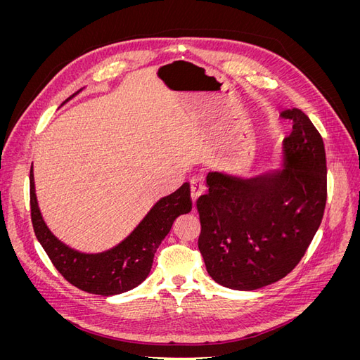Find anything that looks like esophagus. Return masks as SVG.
Instances as JSON below:
<instances>
[{"instance_id": "obj_1", "label": "esophagus", "mask_w": 360, "mask_h": 360, "mask_svg": "<svg viewBox=\"0 0 360 360\" xmlns=\"http://www.w3.org/2000/svg\"><path fill=\"white\" fill-rule=\"evenodd\" d=\"M204 189H205V186H204V180H202L201 176H197V177H192L191 179V197H192V201H197V198L204 192Z\"/></svg>"}]
</instances>
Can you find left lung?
Masks as SVG:
<instances>
[{"mask_svg": "<svg viewBox=\"0 0 360 360\" xmlns=\"http://www.w3.org/2000/svg\"><path fill=\"white\" fill-rule=\"evenodd\" d=\"M279 115L292 122L282 141V169L248 180L209 172V192L197 200L200 252L209 275L226 288L257 290L287 276L323 219L328 198L323 138L297 108Z\"/></svg>", "mask_w": 360, "mask_h": 360, "instance_id": "left-lung-1", "label": "left lung"}]
</instances>
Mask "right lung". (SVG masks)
I'll list each match as a JSON object with an SVG mask.
<instances>
[{"instance_id":"1","label":"right lung","mask_w":360,"mask_h":360,"mask_svg":"<svg viewBox=\"0 0 360 360\" xmlns=\"http://www.w3.org/2000/svg\"><path fill=\"white\" fill-rule=\"evenodd\" d=\"M30 205L37 240L63 278L82 291L114 296L135 288L148 276L156 249L169 233L176 217L191 212L192 201L189 183H183L176 192L160 198L122 243L101 254L78 252L61 243L49 231L39 210L32 167L30 171Z\"/></svg>"}]
</instances>
